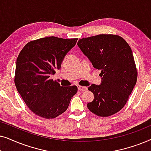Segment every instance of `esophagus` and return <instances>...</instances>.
<instances>
[{
  "label": "esophagus",
  "instance_id": "34e87169",
  "mask_svg": "<svg viewBox=\"0 0 151 151\" xmlns=\"http://www.w3.org/2000/svg\"><path fill=\"white\" fill-rule=\"evenodd\" d=\"M78 89L80 91H84L87 90V87L82 86H78Z\"/></svg>",
  "mask_w": 151,
  "mask_h": 151
}]
</instances>
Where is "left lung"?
I'll list each match as a JSON object with an SVG mask.
<instances>
[{"instance_id": "1", "label": "left lung", "mask_w": 151, "mask_h": 151, "mask_svg": "<svg viewBox=\"0 0 151 151\" xmlns=\"http://www.w3.org/2000/svg\"><path fill=\"white\" fill-rule=\"evenodd\" d=\"M78 46L102 77L100 85L88 88L94 95L88 109L100 117L115 114L124 106L137 82L131 47L122 37L111 34L80 39Z\"/></svg>"}]
</instances>
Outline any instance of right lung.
Returning <instances> with one entry per match:
<instances>
[{"label": "right lung", "mask_w": 151, "mask_h": 151, "mask_svg": "<svg viewBox=\"0 0 151 151\" xmlns=\"http://www.w3.org/2000/svg\"><path fill=\"white\" fill-rule=\"evenodd\" d=\"M77 40L42 38L28 42L18 55L14 82L27 106L38 116L52 119L61 115L77 92L76 86L64 87L50 78Z\"/></svg>", "instance_id": "1"}]
</instances>
